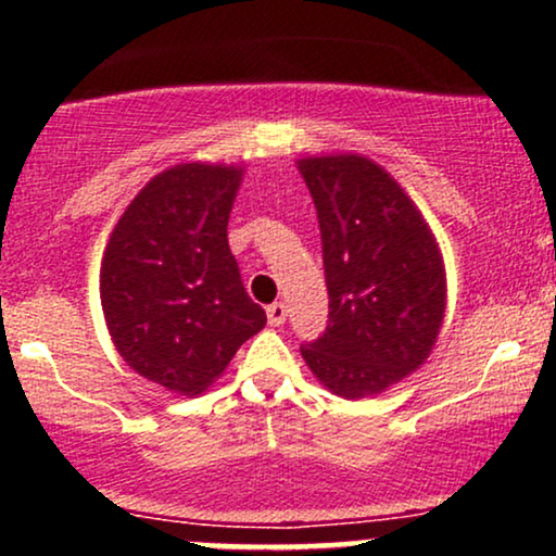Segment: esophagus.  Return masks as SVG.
<instances>
[{
	"instance_id": "obj_1",
	"label": "esophagus",
	"mask_w": 556,
	"mask_h": 556,
	"mask_svg": "<svg viewBox=\"0 0 556 556\" xmlns=\"http://www.w3.org/2000/svg\"><path fill=\"white\" fill-rule=\"evenodd\" d=\"M266 318H269L271 327H282L285 318H287V305L285 303H271L269 308H266Z\"/></svg>"
}]
</instances>
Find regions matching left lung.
<instances>
[{
    "label": "left lung",
    "mask_w": 556,
    "mask_h": 556,
    "mask_svg": "<svg viewBox=\"0 0 556 556\" xmlns=\"http://www.w3.org/2000/svg\"><path fill=\"white\" fill-rule=\"evenodd\" d=\"M295 164L316 203L329 290V327L300 355L337 397H376L418 371L439 340L442 251L413 198L374 159Z\"/></svg>",
    "instance_id": "left-lung-1"
}]
</instances>
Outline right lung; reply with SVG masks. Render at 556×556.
Wrapping results in <instances>:
<instances>
[{"label": "right lung", "mask_w": 556, "mask_h": 556, "mask_svg": "<svg viewBox=\"0 0 556 556\" xmlns=\"http://www.w3.org/2000/svg\"><path fill=\"white\" fill-rule=\"evenodd\" d=\"M242 164L182 162L127 203L101 258L99 295L114 350L143 379L195 397L266 324L229 253Z\"/></svg>", "instance_id": "obj_1"}]
</instances>
